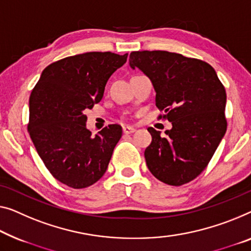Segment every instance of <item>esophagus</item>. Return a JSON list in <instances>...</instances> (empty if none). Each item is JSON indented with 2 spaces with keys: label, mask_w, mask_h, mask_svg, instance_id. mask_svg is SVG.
Returning a JSON list of instances; mask_svg holds the SVG:
<instances>
[{
  "label": "esophagus",
  "mask_w": 251,
  "mask_h": 251,
  "mask_svg": "<svg viewBox=\"0 0 251 251\" xmlns=\"http://www.w3.org/2000/svg\"><path fill=\"white\" fill-rule=\"evenodd\" d=\"M123 132L125 134H132L135 132V128L134 127H130V126H123Z\"/></svg>",
  "instance_id": "obj_1"
}]
</instances>
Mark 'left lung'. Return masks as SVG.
Listing matches in <instances>:
<instances>
[{"instance_id": "1", "label": "left lung", "mask_w": 251, "mask_h": 251, "mask_svg": "<svg viewBox=\"0 0 251 251\" xmlns=\"http://www.w3.org/2000/svg\"><path fill=\"white\" fill-rule=\"evenodd\" d=\"M138 69L154 88L155 104L173 127H149L152 142L144 156L151 174L164 184L180 186L196 178L226 132V89L213 67L196 58L166 50L133 51Z\"/></svg>"}]
</instances>
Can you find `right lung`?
I'll return each instance as SVG.
<instances>
[{
  "instance_id": "1",
  "label": "right lung",
  "mask_w": 251,
  "mask_h": 251,
  "mask_svg": "<svg viewBox=\"0 0 251 251\" xmlns=\"http://www.w3.org/2000/svg\"><path fill=\"white\" fill-rule=\"evenodd\" d=\"M127 55L90 51L48 65L29 99L28 130L50 173L72 188H85L106 173L122 137L117 124L92 136L84 111L102 99L104 87Z\"/></svg>"
}]
</instances>
